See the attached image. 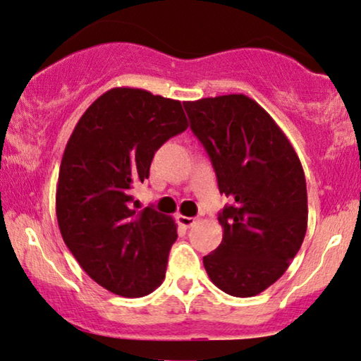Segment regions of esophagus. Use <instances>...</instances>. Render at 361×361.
Returning <instances> with one entry per match:
<instances>
[{"label": "esophagus", "instance_id": "obj_1", "mask_svg": "<svg viewBox=\"0 0 361 361\" xmlns=\"http://www.w3.org/2000/svg\"><path fill=\"white\" fill-rule=\"evenodd\" d=\"M177 223L184 228H192L195 224V218L192 216H184V215H177Z\"/></svg>", "mask_w": 361, "mask_h": 361}]
</instances>
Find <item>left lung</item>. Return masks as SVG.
<instances>
[{
  "mask_svg": "<svg viewBox=\"0 0 361 361\" xmlns=\"http://www.w3.org/2000/svg\"><path fill=\"white\" fill-rule=\"evenodd\" d=\"M184 107L219 192L233 200L218 216L221 244L203 265L224 293L255 296L285 274L305 239L307 193L300 158L275 120L244 94Z\"/></svg>",
  "mask_w": 361,
  "mask_h": 361,
  "instance_id": "8db88e82",
  "label": "left lung"
}]
</instances>
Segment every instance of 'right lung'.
<instances>
[{
  "mask_svg": "<svg viewBox=\"0 0 361 361\" xmlns=\"http://www.w3.org/2000/svg\"><path fill=\"white\" fill-rule=\"evenodd\" d=\"M189 127L182 104L135 87L97 97L68 140L56 185V219L68 249L91 279L125 298L163 283L174 219L135 210L132 190L149 177L159 146Z\"/></svg>",
  "mask_w": 361,
  "mask_h": 361,
  "instance_id": "obj_1",
  "label": "right lung"
}]
</instances>
